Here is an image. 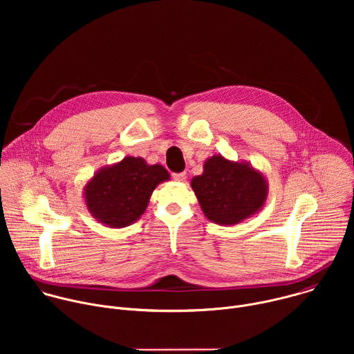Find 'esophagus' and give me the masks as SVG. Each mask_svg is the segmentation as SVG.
<instances>
[{"label": "esophagus", "instance_id": "1", "mask_svg": "<svg viewBox=\"0 0 354 354\" xmlns=\"http://www.w3.org/2000/svg\"><path fill=\"white\" fill-rule=\"evenodd\" d=\"M172 176H174V179H175L176 182H183V180L186 179V174H185V172H180V174H174Z\"/></svg>", "mask_w": 354, "mask_h": 354}]
</instances>
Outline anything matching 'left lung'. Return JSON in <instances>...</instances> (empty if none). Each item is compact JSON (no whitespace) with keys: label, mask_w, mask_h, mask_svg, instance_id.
<instances>
[{"label":"left lung","mask_w":354,"mask_h":354,"mask_svg":"<svg viewBox=\"0 0 354 354\" xmlns=\"http://www.w3.org/2000/svg\"><path fill=\"white\" fill-rule=\"evenodd\" d=\"M190 186L205 216L218 225H235L259 213L268 200L265 175L249 162L216 154L203 164V174Z\"/></svg>","instance_id":"1"}]
</instances>
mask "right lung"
<instances>
[{
  "mask_svg": "<svg viewBox=\"0 0 354 354\" xmlns=\"http://www.w3.org/2000/svg\"><path fill=\"white\" fill-rule=\"evenodd\" d=\"M171 175L160 165H149L141 157L97 169L84 186V200L91 216L109 228H124L147 210L156 187Z\"/></svg>",
  "mask_w": 354,
  "mask_h": 354,
  "instance_id": "add662e5",
  "label": "right lung"
}]
</instances>
